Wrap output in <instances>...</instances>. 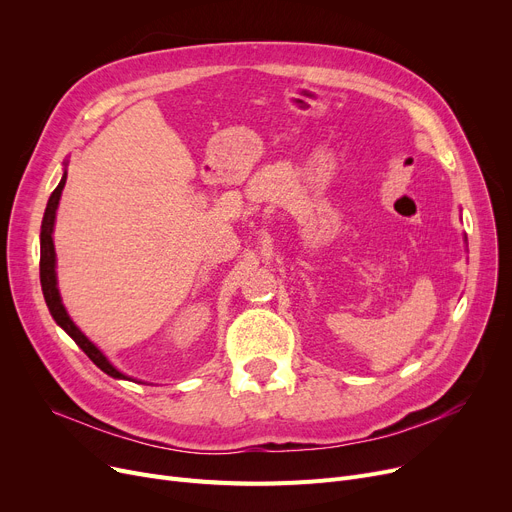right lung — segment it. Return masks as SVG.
Masks as SVG:
<instances>
[{"instance_id":"obj_1","label":"right lung","mask_w":512,"mask_h":512,"mask_svg":"<svg viewBox=\"0 0 512 512\" xmlns=\"http://www.w3.org/2000/svg\"><path fill=\"white\" fill-rule=\"evenodd\" d=\"M66 184V174L62 176L60 184L56 186V191L51 193L49 201H47V207H45V215H43V224H41V261H39V272H41V288H43V297H45V303L49 307V313L51 317L56 319V324L62 326L68 336L83 348L85 355L101 369L105 371L107 375H112V378H120V380H128L124 373H120L110 361H107L103 357V353L99 351V348L80 332L74 321L68 317L64 305H62V299H60V292H58V280H56V249H53V238H51V232H53V222H56V209H58V203H60V197H62V188Z\"/></svg>"}]
</instances>
